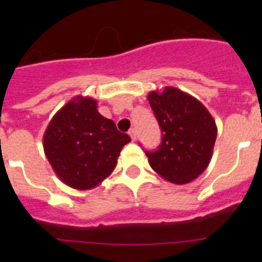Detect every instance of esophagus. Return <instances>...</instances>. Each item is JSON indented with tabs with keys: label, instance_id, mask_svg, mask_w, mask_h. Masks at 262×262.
Here are the masks:
<instances>
[{
	"label": "esophagus",
	"instance_id": "esophagus-1",
	"mask_svg": "<svg viewBox=\"0 0 262 262\" xmlns=\"http://www.w3.org/2000/svg\"><path fill=\"white\" fill-rule=\"evenodd\" d=\"M128 135H129V138H131V140H133V142H135L136 140V131L134 128H131L128 131Z\"/></svg>",
	"mask_w": 262,
	"mask_h": 262
}]
</instances>
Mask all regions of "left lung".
Instances as JSON below:
<instances>
[{"label": "left lung", "mask_w": 262, "mask_h": 262, "mask_svg": "<svg viewBox=\"0 0 262 262\" xmlns=\"http://www.w3.org/2000/svg\"><path fill=\"white\" fill-rule=\"evenodd\" d=\"M147 98L163 133L156 151H145L149 165L173 184H189L212 157L217 134L214 118L198 99L177 88L152 90Z\"/></svg>", "instance_id": "1"}]
</instances>
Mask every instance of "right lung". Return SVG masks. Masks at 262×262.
<instances>
[{
  "label": "right lung",
  "instance_id": "add662e5",
  "mask_svg": "<svg viewBox=\"0 0 262 262\" xmlns=\"http://www.w3.org/2000/svg\"><path fill=\"white\" fill-rule=\"evenodd\" d=\"M129 142L113 120L99 114L96 99L77 96L52 117L43 148L64 184L89 190L113 173L122 148Z\"/></svg>",
  "mask_w": 262,
  "mask_h": 262
}]
</instances>
